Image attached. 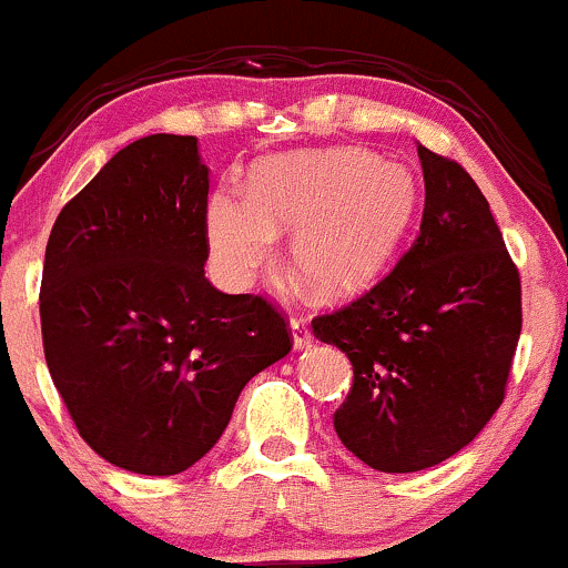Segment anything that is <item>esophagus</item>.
<instances>
[{
  "label": "esophagus",
  "mask_w": 568,
  "mask_h": 568,
  "mask_svg": "<svg viewBox=\"0 0 568 568\" xmlns=\"http://www.w3.org/2000/svg\"><path fill=\"white\" fill-rule=\"evenodd\" d=\"M291 336H294L296 351H304V347L313 345V334H310V326L304 317H291Z\"/></svg>",
  "instance_id": "obj_1"
}]
</instances>
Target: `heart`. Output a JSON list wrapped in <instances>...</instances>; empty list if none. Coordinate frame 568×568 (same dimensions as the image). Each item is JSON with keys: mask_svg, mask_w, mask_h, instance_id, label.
<instances>
[{"mask_svg": "<svg viewBox=\"0 0 568 568\" xmlns=\"http://www.w3.org/2000/svg\"><path fill=\"white\" fill-rule=\"evenodd\" d=\"M415 210V180L375 153L296 151L261 161L251 196L215 191L204 226L210 251L236 283L270 264L277 229H296L294 266L323 296H353L377 277Z\"/></svg>", "mask_w": 568, "mask_h": 568, "instance_id": "1", "label": "heart"}]
</instances>
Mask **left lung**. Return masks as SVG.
Listing matches in <instances>:
<instances>
[{
    "label": "left lung",
    "mask_w": 568,
    "mask_h": 568,
    "mask_svg": "<svg viewBox=\"0 0 568 568\" xmlns=\"http://www.w3.org/2000/svg\"><path fill=\"white\" fill-rule=\"evenodd\" d=\"M420 234L364 296L313 332L353 364L334 413L366 466L407 475L456 456L501 407L520 339V274L488 199L458 161L417 145Z\"/></svg>",
    "instance_id": "obj_1"
}]
</instances>
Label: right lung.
Segmentation results:
<instances>
[{"label":"right lung","mask_w":568,"mask_h":568,"mask_svg":"<svg viewBox=\"0 0 568 568\" xmlns=\"http://www.w3.org/2000/svg\"><path fill=\"white\" fill-rule=\"evenodd\" d=\"M207 193L196 136H142L64 204L45 247L48 372L91 450L134 475L207 456L242 388L294 347L272 302L204 277Z\"/></svg>","instance_id":"1"}]
</instances>
